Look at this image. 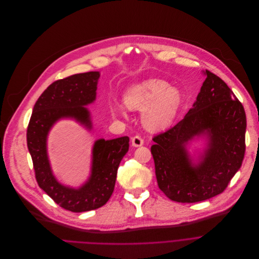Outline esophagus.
I'll use <instances>...</instances> for the list:
<instances>
[{"label":"esophagus","instance_id":"1","mask_svg":"<svg viewBox=\"0 0 259 259\" xmlns=\"http://www.w3.org/2000/svg\"><path fill=\"white\" fill-rule=\"evenodd\" d=\"M132 144L134 147H140L144 144V140L142 139L141 136H135L133 139H132Z\"/></svg>","mask_w":259,"mask_h":259}]
</instances>
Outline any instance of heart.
Returning a JSON list of instances; mask_svg holds the SVG:
<instances>
[{
  "label": "heart",
  "mask_w": 259,
  "mask_h": 259,
  "mask_svg": "<svg viewBox=\"0 0 259 259\" xmlns=\"http://www.w3.org/2000/svg\"><path fill=\"white\" fill-rule=\"evenodd\" d=\"M123 100L132 110L145 109L143 121L148 128L161 130L174 119L180 106L181 95L162 79L148 78L132 84L125 91ZM113 109L122 112L119 105L115 104Z\"/></svg>",
  "instance_id": "1"
}]
</instances>
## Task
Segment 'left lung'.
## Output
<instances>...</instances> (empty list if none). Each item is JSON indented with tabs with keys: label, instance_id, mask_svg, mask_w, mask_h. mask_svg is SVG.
<instances>
[{
	"label": "left lung",
	"instance_id": "obj_1",
	"mask_svg": "<svg viewBox=\"0 0 259 259\" xmlns=\"http://www.w3.org/2000/svg\"><path fill=\"white\" fill-rule=\"evenodd\" d=\"M194 108L183 120L153 137L151 153L159 189L172 201L196 203L223 193L242 165L246 114L228 84L206 69ZM207 132L210 146L198 165L191 163L185 144Z\"/></svg>",
	"mask_w": 259,
	"mask_h": 259
}]
</instances>
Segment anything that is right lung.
<instances>
[{
    "label": "right lung",
    "mask_w": 259,
    "mask_h": 259,
    "mask_svg": "<svg viewBox=\"0 0 259 259\" xmlns=\"http://www.w3.org/2000/svg\"><path fill=\"white\" fill-rule=\"evenodd\" d=\"M99 76L98 71H90L51 83L35 102L27 126V147L37 185L60 207L72 212L94 210L107 203L114 191L119 163L130 147L128 137L98 140L93 149L92 176L77 190L60 185L52 175L46 147L48 132L61 117H74L92 127L83 106L95 100Z\"/></svg>",
    "instance_id": "add662e5"
}]
</instances>
